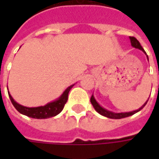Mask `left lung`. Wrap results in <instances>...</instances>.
<instances>
[{
  "mask_svg": "<svg viewBox=\"0 0 159 159\" xmlns=\"http://www.w3.org/2000/svg\"><path fill=\"white\" fill-rule=\"evenodd\" d=\"M129 40H130V42H131V46L134 48H138L141 50L142 52L147 55V52H145V50L143 49V48L141 47L140 45V43L139 42V41L135 38V37H134V36H129ZM147 58L148 59V56L147 55ZM149 100V99H148ZM148 100L144 103V105L142 106L141 107H140L138 110H135V111H129V112H120V113H116V112H113V111H108L107 109H105L104 107H102L100 106V104L98 103L96 101V100L94 99V96L92 95L91 96V99H90V101H91V104L93 105V108L95 109L98 113H100V115H102L104 117H107L108 118H112V119H121V118H124V117H129V116H132L134 115V113H136L138 111H140L142 108H143L146 105H147V101Z\"/></svg>",
  "mask_w": 159,
  "mask_h": 159,
  "instance_id": "1",
  "label": "left lung"
}]
</instances>
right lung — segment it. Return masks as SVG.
I'll use <instances>...</instances> for the list:
<instances>
[{
    "instance_id": "add662e5",
    "label": "right lung",
    "mask_w": 159,
    "mask_h": 159,
    "mask_svg": "<svg viewBox=\"0 0 159 159\" xmlns=\"http://www.w3.org/2000/svg\"><path fill=\"white\" fill-rule=\"evenodd\" d=\"M74 86L70 85L66 89L63 93L59 97L57 100H53L52 102H49L43 107H24L20 104L17 103L15 100H13L12 95L10 94L8 92V95L10 100L12 101L13 107H15L16 110L19 112H20L23 115H25L27 117H32V118H37V119H45V118H49V117H52L57 116L58 114L60 113L62 111L63 108L66 105V101L68 100V93H69L70 90L71 89V88Z\"/></svg>"
}]
</instances>
